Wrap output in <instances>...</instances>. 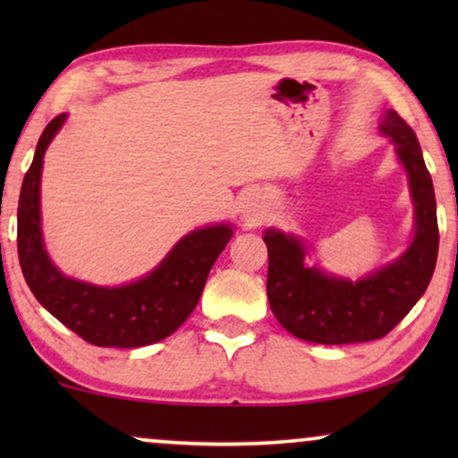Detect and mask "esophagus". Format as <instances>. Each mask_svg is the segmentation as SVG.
<instances>
[{"label":"esophagus","instance_id":"obj_1","mask_svg":"<svg viewBox=\"0 0 458 458\" xmlns=\"http://www.w3.org/2000/svg\"><path fill=\"white\" fill-rule=\"evenodd\" d=\"M262 212H265V206H262V199H252V202L246 204V208H243V221L246 223H256L262 218Z\"/></svg>","mask_w":458,"mask_h":458}]
</instances>
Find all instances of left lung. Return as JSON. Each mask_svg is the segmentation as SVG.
Returning <instances> with one entry per match:
<instances>
[{
	"label": "left lung",
	"mask_w": 458,
	"mask_h": 458,
	"mask_svg": "<svg viewBox=\"0 0 458 458\" xmlns=\"http://www.w3.org/2000/svg\"><path fill=\"white\" fill-rule=\"evenodd\" d=\"M379 131L396 146L409 177L415 225L409 248L396 260L356 281L309 265L298 235L267 229V296L277 321L300 340L335 346L379 340L409 315L428 290L437 260L436 193L421 146L396 110H386Z\"/></svg>",
	"instance_id": "1"
}]
</instances>
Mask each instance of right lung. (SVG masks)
<instances>
[{
  "instance_id": "add662e5",
  "label": "right lung",
  "mask_w": 458,
  "mask_h": 458,
  "mask_svg": "<svg viewBox=\"0 0 458 458\" xmlns=\"http://www.w3.org/2000/svg\"><path fill=\"white\" fill-rule=\"evenodd\" d=\"M66 114L43 129L18 199V260L27 285L49 315L93 346L140 348L174 334L196 309L233 223L206 225L174 243L158 267L124 285H96L68 277L49 259L41 229L43 156Z\"/></svg>"
}]
</instances>
